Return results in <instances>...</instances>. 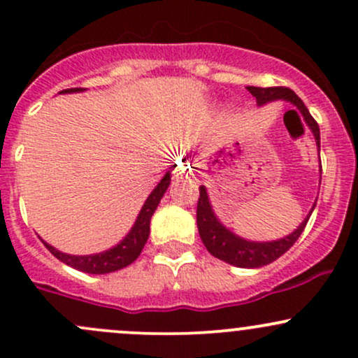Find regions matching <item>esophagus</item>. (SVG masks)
Listing matches in <instances>:
<instances>
[{"instance_id":"obj_1","label":"esophagus","mask_w":358,"mask_h":358,"mask_svg":"<svg viewBox=\"0 0 358 358\" xmlns=\"http://www.w3.org/2000/svg\"><path fill=\"white\" fill-rule=\"evenodd\" d=\"M173 175L176 178H183V176H189V159L187 157H178L173 164Z\"/></svg>"}]
</instances>
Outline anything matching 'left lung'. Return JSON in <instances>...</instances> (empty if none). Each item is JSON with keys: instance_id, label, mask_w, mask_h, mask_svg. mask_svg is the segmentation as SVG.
Instances as JSON below:
<instances>
[{"instance_id": "obj_1", "label": "left lung", "mask_w": 358, "mask_h": 358, "mask_svg": "<svg viewBox=\"0 0 358 358\" xmlns=\"http://www.w3.org/2000/svg\"><path fill=\"white\" fill-rule=\"evenodd\" d=\"M248 92L257 99L259 106L262 104L271 103V101L276 99H285L288 103L295 104L299 113H302L303 120L307 122V125L310 127V130L314 131L315 142H317V148H321V135H319V125L312 115L308 113L307 106L303 104V101L288 87H247ZM199 202H197V228L199 235H201L202 242L210 254L214 257L221 259V261L228 262V264L236 266V268H261V266L271 264L273 261H276L278 257L285 254L288 248H292L293 243L299 240V236L302 235L303 228H306L308 217H310L312 210H314L315 204L312 206L310 214L302 221L299 228L292 233V235L285 236V238L274 240V242H248L245 238H240L235 233H231L227 227L217 221V217L214 216V210L210 208V202L208 197V192L206 187H199Z\"/></svg>"}]
</instances>
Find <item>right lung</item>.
<instances>
[{"instance_id": "1", "label": "right lung", "mask_w": 358, "mask_h": 358, "mask_svg": "<svg viewBox=\"0 0 358 358\" xmlns=\"http://www.w3.org/2000/svg\"><path fill=\"white\" fill-rule=\"evenodd\" d=\"M78 90L82 89L80 87L65 89L62 90V92L63 94L78 92ZM169 182H171V175L166 173L164 178L157 183L156 189L152 190V194L149 195L145 204L142 206L137 221H135V224L131 227L129 235H127L118 245L110 248V250L101 252V254H94V255H70V254H63V252L56 250L55 247H51L50 243L46 242H44V245H46L48 250H50L56 259L65 262V264L70 266V268L82 271V273L106 274V273H113V271L127 268V266L131 264V262L141 255L142 248H144L145 242H148L149 231H150V217H152L154 210H156L157 204H159L161 199H163Z\"/></svg>"}]
</instances>
